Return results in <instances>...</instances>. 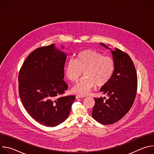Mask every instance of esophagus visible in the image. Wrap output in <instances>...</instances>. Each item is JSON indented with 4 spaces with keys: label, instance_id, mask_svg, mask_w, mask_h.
I'll return each mask as SVG.
<instances>
[{
    "label": "esophagus",
    "instance_id": "obj_1",
    "mask_svg": "<svg viewBox=\"0 0 154 154\" xmlns=\"http://www.w3.org/2000/svg\"><path fill=\"white\" fill-rule=\"evenodd\" d=\"M82 97H85V96H83V95H80V94H78V95H76V98H82Z\"/></svg>",
    "mask_w": 154,
    "mask_h": 154
}]
</instances>
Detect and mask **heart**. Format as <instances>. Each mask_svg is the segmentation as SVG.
Here are the masks:
<instances>
[{
    "instance_id": "b5f03b06",
    "label": "heart",
    "mask_w": 154,
    "mask_h": 154,
    "mask_svg": "<svg viewBox=\"0 0 154 154\" xmlns=\"http://www.w3.org/2000/svg\"><path fill=\"white\" fill-rule=\"evenodd\" d=\"M116 69L115 60L97 51L86 49L80 52L75 60H69L65 66V75L68 79L75 83L84 71L85 77L72 89V92L86 94L93 88L102 87L112 79Z\"/></svg>"
}]
</instances>
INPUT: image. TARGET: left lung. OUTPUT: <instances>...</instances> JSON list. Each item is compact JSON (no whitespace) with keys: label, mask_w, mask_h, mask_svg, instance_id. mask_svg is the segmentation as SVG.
Wrapping results in <instances>:
<instances>
[{"label":"left lung","mask_w":154,"mask_h":154,"mask_svg":"<svg viewBox=\"0 0 154 154\" xmlns=\"http://www.w3.org/2000/svg\"><path fill=\"white\" fill-rule=\"evenodd\" d=\"M101 45L107 48L105 45ZM116 63L114 75L100 91L108 99L94 98L93 118L100 124H113L122 119L130 110L134 102L138 86L136 69L133 61L125 52L115 48L111 51Z\"/></svg>","instance_id":"8db88e82"}]
</instances>
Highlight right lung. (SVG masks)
<instances>
[{
    "instance_id": "1",
    "label": "right lung",
    "mask_w": 154,
    "mask_h": 154,
    "mask_svg": "<svg viewBox=\"0 0 154 154\" xmlns=\"http://www.w3.org/2000/svg\"><path fill=\"white\" fill-rule=\"evenodd\" d=\"M66 55L54 44L35 49L26 59L18 75L19 94L28 113L39 124L55 127L69 115L75 96H63Z\"/></svg>"
}]
</instances>
